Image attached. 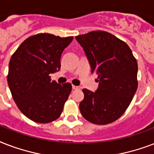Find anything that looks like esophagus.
Returning <instances> with one entry per match:
<instances>
[{"label":"esophagus","mask_w":154,"mask_h":154,"mask_svg":"<svg viewBox=\"0 0 154 154\" xmlns=\"http://www.w3.org/2000/svg\"><path fill=\"white\" fill-rule=\"evenodd\" d=\"M72 88H73L74 90H80L81 89L80 87H78V86H75V85H72Z\"/></svg>","instance_id":"1"}]
</instances>
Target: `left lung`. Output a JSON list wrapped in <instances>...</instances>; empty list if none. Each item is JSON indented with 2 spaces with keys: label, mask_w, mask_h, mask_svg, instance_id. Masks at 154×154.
Wrapping results in <instances>:
<instances>
[{
  "label": "left lung",
  "mask_w": 154,
  "mask_h": 154,
  "mask_svg": "<svg viewBox=\"0 0 154 154\" xmlns=\"http://www.w3.org/2000/svg\"><path fill=\"white\" fill-rule=\"evenodd\" d=\"M75 38L99 82L95 92L83 89L81 114L96 125L114 122L125 113L137 89V59L125 42L108 32L91 31Z\"/></svg>",
  "instance_id": "1"
}]
</instances>
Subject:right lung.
<instances>
[{"label": "right lung", "mask_w": 154, "mask_h": 154, "mask_svg": "<svg viewBox=\"0 0 154 154\" xmlns=\"http://www.w3.org/2000/svg\"><path fill=\"white\" fill-rule=\"evenodd\" d=\"M73 37L51 34L29 37L12 55L7 76L12 96L21 112L37 123L57 120L72 89L70 83L51 81L60 70V58Z\"/></svg>", "instance_id": "add662e5"}]
</instances>
